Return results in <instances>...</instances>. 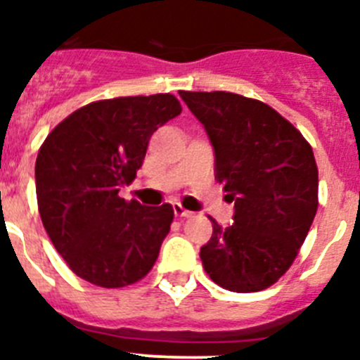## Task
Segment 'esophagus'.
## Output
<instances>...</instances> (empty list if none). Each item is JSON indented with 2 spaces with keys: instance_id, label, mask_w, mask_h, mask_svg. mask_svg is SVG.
I'll list each match as a JSON object with an SVG mask.
<instances>
[{
  "instance_id": "34e87169",
  "label": "esophagus",
  "mask_w": 360,
  "mask_h": 360,
  "mask_svg": "<svg viewBox=\"0 0 360 360\" xmlns=\"http://www.w3.org/2000/svg\"><path fill=\"white\" fill-rule=\"evenodd\" d=\"M173 211H174V216H176V218H191V216H193V212L187 211V209H184L180 203H174Z\"/></svg>"
}]
</instances>
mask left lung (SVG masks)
Here are the masks:
<instances>
[{
    "label": "left lung",
    "instance_id": "1",
    "mask_svg": "<svg viewBox=\"0 0 360 360\" xmlns=\"http://www.w3.org/2000/svg\"><path fill=\"white\" fill-rule=\"evenodd\" d=\"M214 148L216 180L234 202L200 249L209 278L259 292L294 263L317 212V165L304 136L269 104L229 91H180Z\"/></svg>",
    "mask_w": 360,
    "mask_h": 360
}]
</instances>
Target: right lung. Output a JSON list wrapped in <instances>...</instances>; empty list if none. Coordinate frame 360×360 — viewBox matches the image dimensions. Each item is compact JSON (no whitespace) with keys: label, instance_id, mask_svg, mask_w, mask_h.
Returning a JSON list of instances; mask_svg holds the SVG:
<instances>
[{"label":"right lung","instance_id":"add662e5","mask_svg":"<svg viewBox=\"0 0 360 360\" xmlns=\"http://www.w3.org/2000/svg\"><path fill=\"white\" fill-rule=\"evenodd\" d=\"M182 113L171 94L117 97L86 104L57 124L36 160L39 214L70 269L97 287L120 288L157 262L173 207L126 202L149 139Z\"/></svg>","mask_w":360,"mask_h":360}]
</instances>
